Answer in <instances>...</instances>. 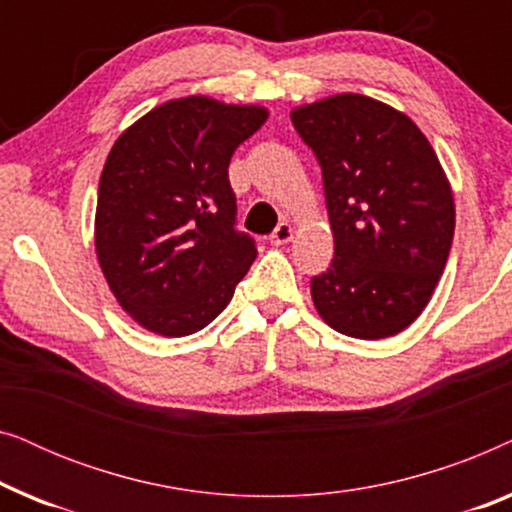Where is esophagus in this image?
<instances>
[{"label": "esophagus", "instance_id": "34e87169", "mask_svg": "<svg viewBox=\"0 0 512 512\" xmlns=\"http://www.w3.org/2000/svg\"><path fill=\"white\" fill-rule=\"evenodd\" d=\"M291 240H293V228H291V223H286V221L279 223V226L272 230V235H270V244H275V247H282V244L291 242Z\"/></svg>", "mask_w": 512, "mask_h": 512}]
</instances>
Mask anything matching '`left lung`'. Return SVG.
I'll return each instance as SVG.
<instances>
[{"mask_svg":"<svg viewBox=\"0 0 512 512\" xmlns=\"http://www.w3.org/2000/svg\"><path fill=\"white\" fill-rule=\"evenodd\" d=\"M321 165L335 256L312 279L319 317L342 335L382 340L415 321L454 235L452 186L403 111L342 93L291 111Z\"/></svg>","mask_w":512,"mask_h":512,"instance_id":"8db88e82","label":"left lung"}]
</instances>
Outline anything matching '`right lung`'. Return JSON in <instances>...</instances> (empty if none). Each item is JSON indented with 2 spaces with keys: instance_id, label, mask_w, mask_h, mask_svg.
<instances>
[{
  "instance_id": "add662e5",
  "label": "right lung",
  "mask_w": 512,
  "mask_h": 512,
  "mask_svg": "<svg viewBox=\"0 0 512 512\" xmlns=\"http://www.w3.org/2000/svg\"><path fill=\"white\" fill-rule=\"evenodd\" d=\"M265 121V107L188 95L151 109L111 146L95 251L118 305L146 331H202L254 263V240L235 230L228 165Z\"/></svg>"
}]
</instances>
